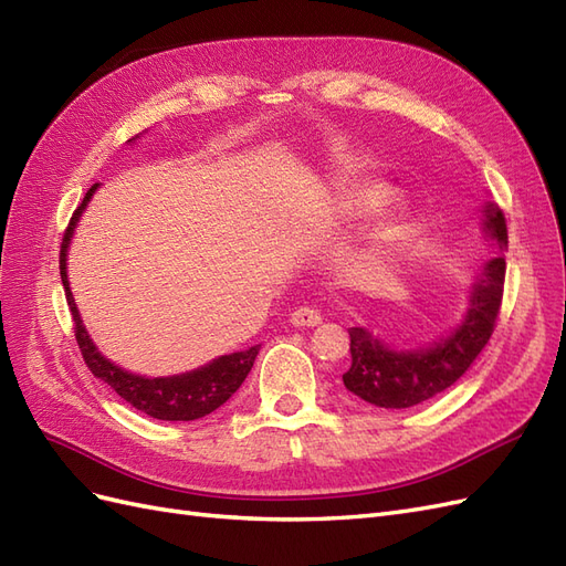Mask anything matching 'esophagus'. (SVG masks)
I'll list each match as a JSON object with an SVG mask.
<instances>
[{
  "mask_svg": "<svg viewBox=\"0 0 566 566\" xmlns=\"http://www.w3.org/2000/svg\"><path fill=\"white\" fill-rule=\"evenodd\" d=\"M290 323L297 325V328H314L321 323V312L314 306H300L293 314H290Z\"/></svg>",
  "mask_w": 566,
  "mask_h": 566,
  "instance_id": "1",
  "label": "esophagus"
}]
</instances>
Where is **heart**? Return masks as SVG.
<instances>
[{"label": "heart", "mask_w": 566, "mask_h": 566, "mask_svg": "<svg viewBox=\"0 0 566 566\" xmlns=\"http://www.w3.org/2000/svg\"><path fill=\"white\" fill-rule=\"evenodd\" d=\"M389 200H391V191L387 186H378V184L352 186L339 200V212L342 217H349V219H364V217L378 214Z\"/></svg>", "instance_id": "b5f03b06"}]
</instances>
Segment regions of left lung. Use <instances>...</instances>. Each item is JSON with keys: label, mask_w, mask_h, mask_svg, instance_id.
<instances>
[{"label": "left lung", "mask_w": 566, "mask_h": 566, "mask_svg": "<svg viewBox=\"0 0 566 566\" xmlns=\"http://www.w3.org/2000/svg\"><path fill=\"white\" fill-rule=\"evenodd\" d=\"M486 233L495 248L507 250L503 210L486 208ZM505 260L495 256L472 287V304L460 328L430 349L391 352L364 328H349L352 368L342 375L345 387L373 406L410 408L449 389L486 347L503 304Z\"/></svg>", "instance_id": "1"}]
</instances>
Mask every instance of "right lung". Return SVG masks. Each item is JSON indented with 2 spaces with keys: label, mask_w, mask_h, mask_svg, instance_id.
I'll return each mask as SVG.
<instances>
[{
  "label": "right lung",
  "mask_w": 566,
  "mask_h": 566,
  "mask_svg": "<svg viewBox=\"0 0 566 566\" xmlns=\"http://www.w3.org/2000/svg\"><path fill=\"white\" fill-rule=\"evenodd\" d=\"M94 184L84 200L80 202V208L73 212L71 221H67L65 233H63V243H61V254H59V269H61V281L65 287V300L67 306H71L73 323H75V339L80 354L84 358V364L96 375V378L111 385L115 394H119L129 406H134L142 413L158 418V420H198L210 416L212 410H217L221 403H227L231 394L243 385L248 378V373L254 364V356L260 352V345H254L245 352H235L229 356H221L217 361L208 364L205 368H198L193 373L186 375H175V378H139V375H129L127 370L113 366L108 358L98 354L94 347V342L90 339L87 331L80 321L77 306L73 300L71 287H67V273H65V250L67 243H71L73 229L80 219V212L87 208V202L92 193L96 191Z\"/></svg>",
  "instance_id": "add662e5"
}]
</instances>
